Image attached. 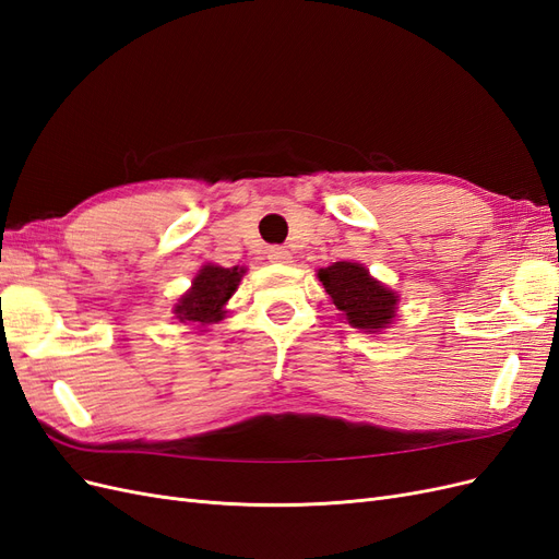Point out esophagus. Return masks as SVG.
I'll return each instance as SVG.
<instances>
[{
	"label": "esophagus",
	"instance_id": "esophagus-1",
	"mask_svg": "<svg viewBox=\"0 0 559 559\" xmlns=\"http://www.w3.org/2000/svg\"><path fill=\"white\" fill-rule=\"evenodd\" d=\"M267 259L273 263H292V253L284 247H270L267 249Z\"/></svg>",
	"mask_w": 559,
	"mask_h": 559
}]
</instances>
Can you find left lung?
<instances>
[{"mask_svg":"<svg viewBox=\"0 0 559 559\" xmlns=\"http://www.w3.org/2000/svg\"><path fill=\"white\" fill-rule=\"evenodd\" d=\"M317 277L349 326L378 333L394 321L399 296L376 277H370L366 265L337 261L329 267H319Z\"/></svg>","mask_w":559,"mask_h":559,"instance_id":"1","label":"left lung"}]
</instances>
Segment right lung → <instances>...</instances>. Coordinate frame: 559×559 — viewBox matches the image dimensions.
Returning a JSON list of instances; mask_svg holds the SVG:
<instances>
[{
  "mask_svg": "<svg viewBox=\"0 0 559 559\" xmlns=\"http://www.w3.org/2000/svg\"><path fill=\"white\" fill-rule=\"evenodd\" d=\"M247 273V267H222L207 263L198 270V275L193 277L191 289L186 292L179 302L175 306V314L183 324H198V326H207L222 321L226 310L224 306L228 298L238 289V284L242 275Z\"/></svg>",
  "mask_w": 559,
  "mask_h": 559,
  "instance_id": "obj_1",
  "label": "right lung"
}]
</instances>
